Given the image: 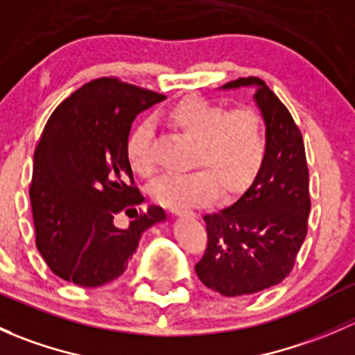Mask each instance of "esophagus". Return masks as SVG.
Instances as JSON below:
<instances>
[{"instance_id":"34e87169","label":"esophagus","mask_w":355,"mask_h":355,"mask_svg":"<svg viewBox=\"0 0 355 355\" xmlns=\"http://www.w3.org/2000/svg\"><path fill=\"white\" fill-rule=\"evenodd\" d=\"M170 211L173 214H184L185 213V209L184 207H170Z\"/></svg>"}]
</instances>
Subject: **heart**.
<instances>
[{"mask_svg":"<svg viewBox=\"0 0 355 355\" xmlns=\"http://www.w3.org/2000/svg\"><path fill=\"white\" fill-rule=\"evenodd\" d=\"M166 120L194 142L191 164L199 170L157 178L151 185L156 202L184 207L209 199L214 189L225 198L241 194L263 170L268 153L266 125L252 106L230 110L209 99L187 98L168 110ZM127 157L135 173H155L149 121H141L128 134Z\"/></svg>","mask_w":355,"mask_h":355,"instance_id":"heart-1","label":"heart"}]
</instances>
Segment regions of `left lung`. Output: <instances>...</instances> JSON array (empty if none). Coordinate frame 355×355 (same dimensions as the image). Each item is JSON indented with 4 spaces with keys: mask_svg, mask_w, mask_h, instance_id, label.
<instances>
[{
    "mask_svg": "<svg viewBox=\"0 0 355 355\" xmlns=\"http://www.w3.org/2000/svg\"><path fill=\"white\" fill-rule=\"evenodd\" d=\"M249 85L256 87L254 99L266 123V159L237 202L204 216L207 245L196 264L199 280L227 297L261 292L288 277L311 211L302 134L261 78L241 77L223 89Z\"/></svg>",
    "mask_w": 355,
    "mask_h": 355,
    "instance_id": "8db88e82",
    "label": "left lung"
}]
</instances>
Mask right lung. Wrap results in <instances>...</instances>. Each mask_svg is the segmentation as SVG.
<instances>
[{
    "mask_svg": "<svg viewBox=\"0 0 355 355\" xmlns=\"http://www.w3.org/2000/svg\"><path fill=\"white\" fill-rule=\"evenodd\" d=\"M166 96L116 77L87 82L49 116L34 153L28 194L35 245L63 280L101 287L127 270L142 234L166 220L134 184L127 139L135 116ZM118 214L135 220L116 225Z\"/></svg>",
    "mask_w": 355,
    "mask_h": 355,
    "instance_id": "1",
    "label": "right lung"
}]
</instances>
